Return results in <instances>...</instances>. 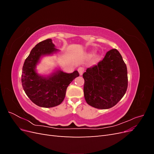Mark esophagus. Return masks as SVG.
<instances>
[{
  "instance_id": "1",
  "label": "esophagus",
  "mask_w": 154,
  "mask_h": 154,
  "mask_svg": "<svg viewBox=\"0 0 154 154\" xmlns=\"http://www.w3.org/2000/svg\"><path fill=\"white\" fill-rule=\"evenodd\" d=\"M78 71L79 74H80V75H82V74L83 73V71H84V69H83V68L82 67H79V68L78 69Z\"/></svg>"
}]
</instances>
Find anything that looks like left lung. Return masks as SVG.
<instances>
[{"mask_svg":"<svg viewBox=\"0 0 154 154\" xmlns=\"http://www.w3.org/2000/svg\"><path fill=\"white\" fill-rule=\"evenodd\" d=\"M83 78L85 101L96 109H108L114 106L127 89V66L116 49L108 51L97 66L87 69Z\"/></svg>","mask_w":154,"mask_h":154,"instance_id":"1","label":"left lung"}]
</instances>
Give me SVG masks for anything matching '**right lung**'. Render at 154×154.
I'll list each match as a JSON object with an SVG mask.
<instances>
[{
  "mask_svg": "<svg viewBox=\"0 0 154 154\" xmlns=\"http://www.w3.org/2000/svg\"><path fill=\"white\" fill-rule=\"evenodd\" d=\"M58 51L51 38L42 41L32 49L22 67V85L24 91L32 102L41 107L51 108L61 103L67 87L79 76L77 71L66 73L60 69L48 76L37 73L36 67L40 59Z\"/></svg>",
  "mask_w": 154,
  "mask_h": 154,
  "instance_id": "right-lung-1",
  "label": "right lung"
}]
</instances>
